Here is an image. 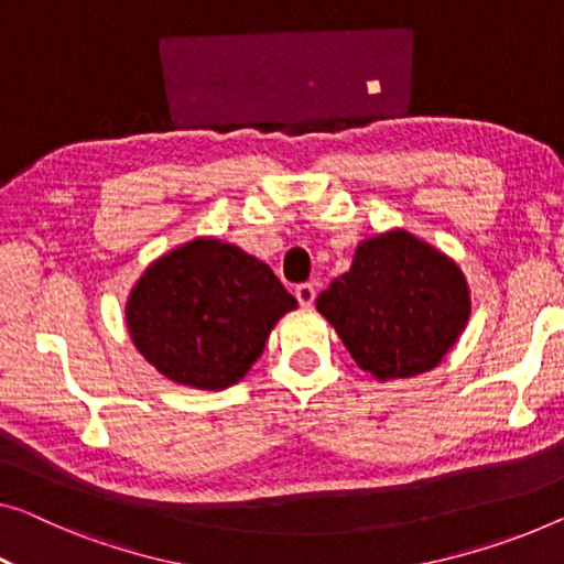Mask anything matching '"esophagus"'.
I'll return each instance as SVG.
<instances>
[{"instance_id":"esophagus-1","label":"esophagus","mask_w":564,"mask_h":564,"mask_svg":"<svg viewBox=\"0 0 564 564\" xmlns=\"http://www.w3.org/2000/svg\"><path fill=\"white\" fill-rule=\"evenodd\" d=\"M293 293H296L301 306H311V304H314V299H316L314 283H299L296 291H293Z\"/></svg>"}]
</instances>
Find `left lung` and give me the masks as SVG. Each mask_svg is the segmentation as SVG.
<instances>
[{"label":"left lung","instance_id":"left-lung-1","mask_svg":"<svg viewBox=\"0 0 564 564\" xmlns=\"http://www.w3.org/2000/svg\"><path fill=\"white\" fill-rule=\"evenodd\" d=\"M316 308L355 362L377 380L427 372L464 332L470 314L460 268L405 230L357 248L351 268L332 281Z\"/></svg>","mask_w":564,"mask_h":564}]
</instances>
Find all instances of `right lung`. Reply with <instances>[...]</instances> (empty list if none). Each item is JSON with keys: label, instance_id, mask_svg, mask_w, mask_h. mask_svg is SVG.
<instances>
[{"label": "right lung", "instance_id": "add662e5", "mask_svg": "<svg viewBox=\"0 0 564 564\" xmlns=\"http://www.w3.org/2000/svg\"><path fill=\"white\" fill-rule=\"evenodd\" d=\"M296 299L275 273L240 248L192 240L159 258L133 285L131 339L172 382L225 390L248 372Z\"/></svg>", "mask_w": 564, "mask_h": 564}]
</instances>
